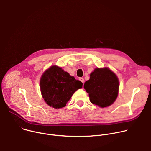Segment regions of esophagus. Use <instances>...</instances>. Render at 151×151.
Segmentation results:
<instances>
[{"mask_svg": "<svg viewBox=\"0 0 151 151\" xmlns=\"http://www.w3.org/2000/svg\"><path fill=\"white\" fill-rule=\"evenodd\" d=\"M79 80H80L82 83H83V82H84V79H83V78H79Z\"/></svg>", "mask_w": 151, "mask_h": 151, "instance_id": "1", "label": "esophagus"}]
</instances>
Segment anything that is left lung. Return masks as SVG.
Here are the masks:
<instances>
[{
    "instance_id": "8db88e82",
    "label": "left lung",
    "mask_w": 151,
    "mask_h": 151,
    "mask_svg": "<svg viewBox=\"0 0 151 151\" xmlns=\"http://www.w3.org/2000/svg\"><path fill=\"white\" fill-rule=\"evenodd\" d=\"M119 79L108 68H96L83 88L89 94L90 101L100 107H108L116 100L119 92Z\"/></svg>"
}]
</instances>
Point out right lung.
Listing matches in <instances>:
<instances>
[{"label":"right lung","instance_id":"add662e5","mask_svg":"<svg viewBox=\"0 0 151 151\" xmlns=\"http://www.w3.org/2000/svg\"><path fill=\"white\" fill-rule=\"evenodd\" d=\"M82 83L70 76L61 68L54 65L41 76L40 89L42 97L50 107H65L74 93L82 88Z\"/></svg>","mask_w":151,"mask_h":151}]
</instances>
